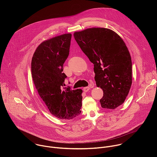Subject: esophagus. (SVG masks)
Masks as SVG:
<instances>
[{
	"label": "esophagus",
	"instance_id": "obj_1",
	"mask_svg": "<svg viewBox=\"0 0 157 157\" xmlns=\"http://www.w3.org/2000/svg\"><path fill=\"white\" fill-rule=\"evenodd\" d=\"M83 91H84V92H87L89 90V89H90V87H83Z\"/></svg>",
	"mask_w": 157,
	"mask_h": 157
}]
</instances>
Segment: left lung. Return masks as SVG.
<instances>
[{
  "instance_id": "1",
  "label": "left lung",
  "mask_w": 157,
  "mask_h": 157,
  "mask_svg": "<svg viewBox=\"0 0 157 157\" xmlns=\"http://www.w3.org/2000/svg\"><path fill=\"white\" fill-rule=\"evenodd\" d=\"M84 53L94 64L95 81L103 90L101 107L114 109L122 104L132 85V60L121 36L105 28L87 29L74 33Z\"/></svg>"
}]
</instances>
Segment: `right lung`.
Returning <instances> with one entry per match:
<instances>
[{"label": "right lung", "instance_id": "add662e5", "mask_svg": "<svg viewBox=\"0 0 157 157\" xmlns=\"http://www.w3.org/2000/svg\"><path fill=\"white\" fill-rule=\"evenodd\" d=\"M71 34L42 42L32 59V75L36 90L50 113L61 119H72L81 113L82 89L64 87L67 78L63 64L69 56Z\"/></svg>", "mask_w": 157, "mask_h": 157}]
</instances>
